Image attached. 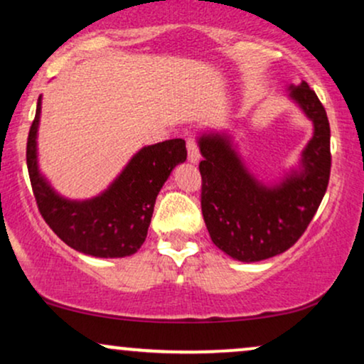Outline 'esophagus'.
Listing matches in <instances>:
<instances>
[{
    "instance_id": "34e87169",
    "label": "esophagus",
    "mask_w": 364,
    "mask_h": 364,
    "mask_svg": "<svg viewBox=\"0 0 364 364\" xmlns=\"http://www.w3.org/2000/svg\"><path fill=\"white\" fill-rule=\"evenodd\" d=\"M186 149H188V161H190L191 164H198L200 152H198V145H196V141L193 139L186 140Z\"/></svg>"
}]
</instances>
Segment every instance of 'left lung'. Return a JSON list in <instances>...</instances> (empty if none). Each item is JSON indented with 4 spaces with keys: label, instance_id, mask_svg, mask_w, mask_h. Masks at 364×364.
Returning a JSON list of instances; mask_svg holds the SVG:
<instances>
[{
    "label": "left lung",
    "instance_id": "obj_1",
    "mask_svg": "<svg viewBox=\"0 0 364 364\" xmlns=\"http://www.w3.org/2000/svg\"><path fill=\"white\" fill-rule=\"evenodd\" d=\"M292 101L311 121V139L298 162L274 181L246 166L235 136L207 129L196 136L202 174V214L212 241L240 262H262L289 250L318 210L330 176L327 112L306 82L287 87Z\"/></svg>",
    "mask_w": 364,
    "mask_h": 364
}]
</instances>
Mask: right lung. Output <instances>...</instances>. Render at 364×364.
<instances>
[{
  "label": "right lung",
  "instance_id": "add662e5",
  "mask_svg": "<svg viewBox=\"0 0 364 364\" xmlns=\"http://www.w3.org/2000/svg\"><path fill=\"white\" fill-rule=\"evenodd\" d=\"M43 95L28 132L27 168L37 207L49 228L70 248L97 258H123L144 245L156 198L173 169L186 161L183 139L145 145L133 154L106 190L90 198H66L54 190L39 168V135Z\"/></svg>",
  "mask_w": 364,
  "mask_h": 364
}]
</instances>
